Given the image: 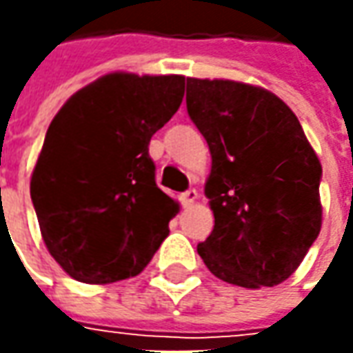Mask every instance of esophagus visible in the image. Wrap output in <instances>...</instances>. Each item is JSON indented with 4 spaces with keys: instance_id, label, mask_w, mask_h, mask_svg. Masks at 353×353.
Listing matches in <instances>:
<instances>
[{
    "instance_id": "1",
    "label": "esophagus",
    "mask_w": 353,
    "mask_h": 353,
    "mask_svg": "<svg viewBox=\"0 0 353 353\" xmlns=\"http://www.w3.org/2000/svg\"><path fill=\"white\" fill-rule=\"evenodd\" d=\"M198 198V190L196 188H190V190H186L181 194V202H183V206H190V204H194Z\"/></svg>"
}]
</instances>
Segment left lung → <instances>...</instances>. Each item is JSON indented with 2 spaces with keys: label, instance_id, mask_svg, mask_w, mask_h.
Masks as SVG:
<instances>
[{
  "label": "left lung",
  "instance_id": "obj_1",
  "mask_svg": "<svg viewBox=\"0 0 353 353\" xmlns=\"http://www.w3.org/2000/svg\"><path fill=\"white\" fill-rule=\"evenodd\" d=\"M186 110L212 155L214 230L198 255L237 287L283 283L322 225V167L299 119L273 92L234 80L186 78Z\"/></svg>",
  "mask_w": 353,
  "mask_h": 353
}]
</instances>
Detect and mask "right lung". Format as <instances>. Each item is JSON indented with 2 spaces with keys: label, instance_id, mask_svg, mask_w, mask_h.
Here are the masks:
<instances>
[{
  "label": "right lung",
  "instance_id": "1",
  "mask_svg": "<svg viewBox=\"0 0 353 353\" xmlns=\"http://www.w3.org/2000/svg\"><path fill=\"white\" fill-rule=\"evenodd\" d=\"M183 96L184 76L114 72L50 121L31 200L48 253L76 281L135 277L169 236L179 202L157 186L149 141Z\"/></svg>",
  "mask_w": 353,
  "mask_h": 353
}]
</instances>
